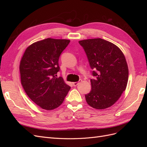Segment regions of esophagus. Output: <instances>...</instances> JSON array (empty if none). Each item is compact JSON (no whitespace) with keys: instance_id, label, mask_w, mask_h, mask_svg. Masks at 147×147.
<instances>
[{"instance_id":"1","label":"esophagus","mask_w":147,"mask_h":147,"mask_svg":"<svg viewBox=\"0 0 147 147\" xmlns=\"http://www.w3.org/2000/svg\"><path fill=\"white\" fill-rule=\"evenodd\" d=\"M82 81V80H79V81H78V82H74V83H73V85H74V86H77L78 84L80 83Z\"/></svg>"}]
</instances>
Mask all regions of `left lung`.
<instances>
[{
	"instance_id": "1",
	"label": "left lung",
	"mask_w": 147,
	"mask_h": 147,
	"mask_svg": "<svg viewBox=\"0 0 147 147\" xmlns=\"http://www.w3.org/2000/svg\"><path fill=\"white\" fill-rule=\"evenodd\" d=\"M85 52L94 78L86 102L96 109H105L116 102L126 90L128 67L123 52L113 43L102 38L79 41Z\"/></svg>"
}]
</instances>
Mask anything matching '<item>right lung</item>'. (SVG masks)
<instances>
[{
  "label": "right lung",
  "instance_id": "obj_1",
  "mask_svg": "<svg viewBox=\"0 0 147 147\" xmlns=\"http://www.w3.org/2000/svg\"><path fill=\"white\" fill-rule=\"evenodd\" d=\"M69 42L51 38L35 42L27 48L21 60L22 86L29 98L43 109L58 107L70 89L63 78L56 77L59 56Z\"/></svg>",
  "mask_w": 147,
  "mask_h": 147
}]
</instances>
